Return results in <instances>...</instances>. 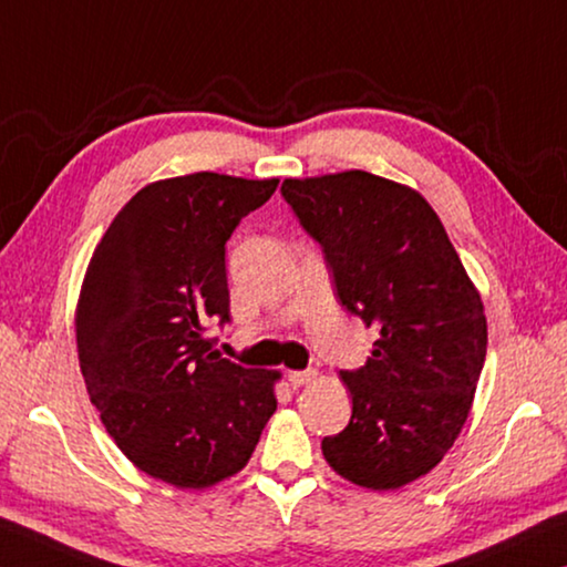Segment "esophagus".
<instances>
[{"instance_id": "1", "label": "esophagus", "mask_w": 567, "mask_h": 567, "mask_svg": "<svg viewBox=\"0 0 567 567\" xmlns=\"http://www.w3.org/2000/svg\"><path fill=\"white\" fill-rule=\"evenodd\" d=\"M287 380H290L292 388L310 385V382L318 380V370H292L290 375H287Z\"/></svg>"}]
</instances>
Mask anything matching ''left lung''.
<instances>
[{"mask_svg": "<svg viewBox=\"0 0 567 567\" xmlns=\"http://www.w3.org/2000/svg\"><path fill=\"white\" fill-rule=\"evenodd\" d=\"M282 197L320 243L344 310L380 332L368 362L340 372L352 417L322 455L354 485L398 491L465 425L487 350L483 300L417 189L348 169L285 179Z\"/></svg>", "mask_w": 567, "mask_h": 567, "instance_id": "left-lung-1", "label": "left lung"}]
</instances>
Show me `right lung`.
I'll return each mask as SVG.
<instances>
[{
  "label": "right lung",
  "mask_w": 567,
  "mask_h": 567,
  "mask_svg": "<svg viewBox=\"0 0 567 567\" xmlns=\"http://www.w3.org/2000/svg\"><path fill=\"white\" fill-rule=\"evenodd\" d=\"M272 179L195 172L142 187L94 247L76 300V354L92 405L142 473L203 491L252 457L277 410V370L219 358L229 322L225 243Z\"/></svg>",
  "instance_id": "1"
}]
</instances>
